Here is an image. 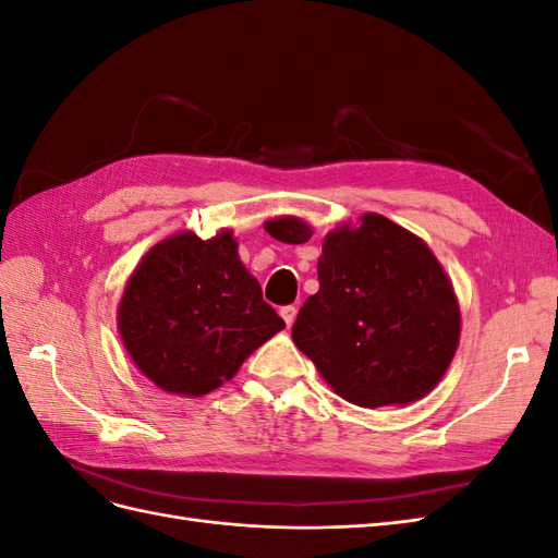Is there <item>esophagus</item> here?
I'll use <instances>...</instances> for the list:
<instances>
[{
  "mask_svg": "<svg viewBox=\"0 0 558 558\" xmlns=\"http://www.w3.org/2000/svg\"><path fill=\"white\" fill-rule=\"evenodd\" d=\"M279 314H281V318L286 320V326H293V320H295V314H298V307L295 305H286V307H281L279 310Z\"/></svg>",
  "mask_w": 558,
  "mask_h": 558,
  "instance_id": "1",
  "label": "esophagus"
}]
</instances>
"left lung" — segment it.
<instances>
[{
    "mask_svg": "<svg viewBox=\"0 0 558 558\" xmlns=\"http://www.w3.org/2000/svg\"><path fill=\"white\" fill-rule=\"evenodd\" d=\"M275 240L305 244L312 228L277 218ZM461 314L440 263L412 232L379 214L337 228L318 258V291L293 324V342L344 400L359 408L408 404L442 379Z\"/></svg>",
    "mask_w": 558,
    "mask_h": 558,
    "instance_id": "obj_1",
    "label": "left lung"
}]
</instances>
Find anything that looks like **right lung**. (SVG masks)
<instances>
[{
  "instance_id": "1",
  "label": "right lung",
  "mask_w": 558,
  "mask_h": 558,
  "mask_svg": "<svg viewBox=\"0 0 558 558\" xmlns=\"http://www.w3.org/2000/svg\"><path fill=\"white\" fill-rule=\"evenodd\" d=\"M283 326L230 232L207 242L183 232L150 248L118 307L134 365L179 396H205L232 379L248 353Z\"/></svg>"
}]
</instances>
